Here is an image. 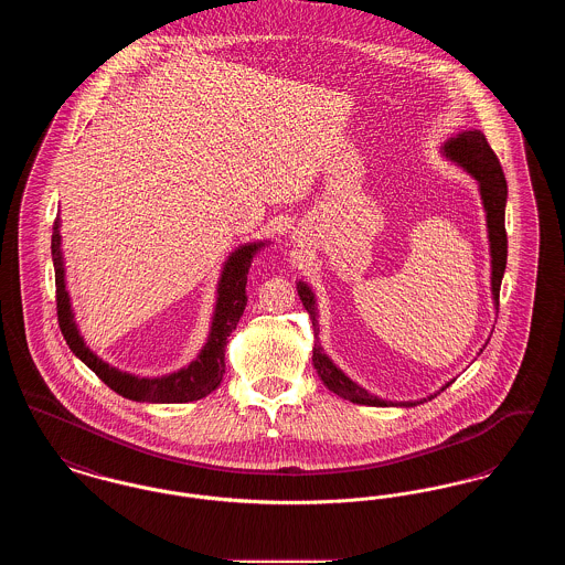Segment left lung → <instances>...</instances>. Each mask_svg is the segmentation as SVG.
<instances>
[{
    "label": "left lung",
    "instance_id": "obj_1",
    "mask_svg": "<svg viewBox=\"0 0 565 565\" xmlns=\"http://www.w3.org/2000/svg\"><path fill=\"white\" fill-rule=\"evenodd\" d=\"M445 157H449L451 161L461 164L481 186V199H483L484 212H487V231H489V249H491V292L495 307L500 305V286H502V277L507 269V256H509V237H507V226H504V210H507V178L502 171V164L498 161L495 152L491 150V146L487 143V137L481 131H463V134L451 137L445 143ZM298 296L311 318L313 323V332H316V348H313V366L318 371V375L322 376L323 385L334 392L337 396L351 401L355 404H369V406H387V401H381L373 396L371 392H366L364 387H360L358 383H353L350 376L343 371H339L332 360L323 353L320 345V328H318V309H316V296L311 292V288L302 281L296 284ZM449 383L443 387L447 390ZM440 390V392H443ZM438 392V394H440ZM436 396V394H434ZM430 396V398H434ZM426 403V398H424ZM417 403H401V406H415Z\"/></svg>",
    "mask_w": 565,
    "mask_h": 565
}]
</instances>
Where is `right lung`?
<instances>
[{
	"label": "right lung",
	"mask_w": 565,
	"mask_h": 565,
	"mask_svg": "<svg viewBox=\"0 0 565 565\" xmlns=\"http://www.w3.org/2000/svg\"><path fill=\"white\" fill-rule=\"evenodd\" d=\"M265 243H249L235 249L222 270L220 284H217V302H215L214 322L212 332L205 343V348L196 355L194 362H190L186 369L173 373V375L159 376V379H143V376L122 373L114 366L99 360L93 351L86 348L82 341L81 332L74 322L70 295L65 290V269H63V256H61V235H58V217L53 224V265L54 286H56V318L58 328L82 362L99 376L109 390L120 394L122 398L137 401V403H192L201 401L207 394H212L220 385L224 376V350L226 339L237 328L243 309L247 305L245 284H247V270L252 265L254 254Z\"/></svg>",
	"instance_id": "right-lung-1"
}]
</instances>
